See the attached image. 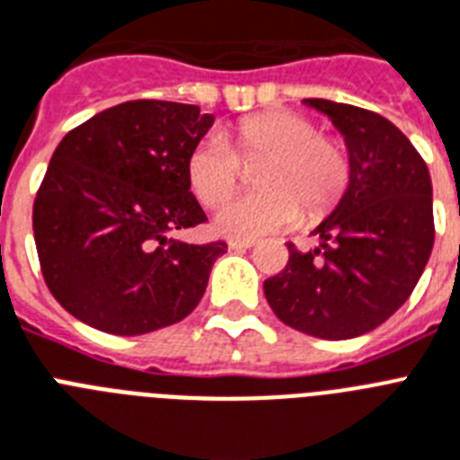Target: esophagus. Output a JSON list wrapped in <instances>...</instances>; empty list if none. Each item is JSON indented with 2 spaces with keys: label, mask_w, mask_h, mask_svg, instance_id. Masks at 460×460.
Instances as JSON below:
<instances>
[{
  "label": "esophagus",
  "mask_w": 460,
  "mask_h": 460,
  "mask_svg": "<svg viewBox=\"0 0 460 460\" xmlns=\"http://www.w3.org/2000/svg\"><path fill=\"white\" fill-rule=\"evenodd\" d=\"M252 239H230V249H233V252H246V249H252Z\"/></svg>",
  "instance_id": "1"
}]
</instances>
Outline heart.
<instances>
[{
  "label": "heart",
  "mask_w": 460,
  "mask_h": 460,
  "mask_svg": "<svg viewBox=\"0 0 460 460\" xmlns=\"http://www.w3.org/2000/svg\"><path fill=\"white\" fill-rule=\"evenodd\" d=\"M239 159H265L256 171L258 192L223 204L216 230L233 239H256L301 221H320L350 185V155L322 136L314 121L289 110L246 117L233 134L204 136L185 157V178L204 207L233 195L242 181Z\"/></svg>",
  "instance_id": "obj_1"
}]
</instances>
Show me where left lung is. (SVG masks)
Here are the masks:
<instances>
[{
    "mask_svg": "<svg viewBox=\"0 0 460 460\" xmlns=\"http://www.w3.org/2000/svg\"><path fill=\"white\" fill-rule=\"evenodd\" d=\"M343 134L350 185L313 234V252L265 279L272 313L326 341L355 339L397 313L426 270L435 242L432 183L411 140L385 117L345 102L305 98Z\"/></svg>",
    "mask_w": 460,
    "mask_h": 460,
    "instance_id": "1",
    "label": "left lung"
}]
</instances>
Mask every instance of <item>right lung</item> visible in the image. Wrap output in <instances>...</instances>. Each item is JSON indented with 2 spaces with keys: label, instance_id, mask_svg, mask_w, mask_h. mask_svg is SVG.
Instances as JSON below:
<instances>
[{
  "label": "right lung",
  "instance_id": "right-lung-1",
  "mask_svg": "<svg viewBox=\"0 0 460 460\" xmlns=\"http://www.w3.org/2000/svg\"><path fill=\"white\" fill-rule=\"evenodd\" d=\"M214 124L197 105L127 101L60 140L32 208L41 275L79 322L115 336L176 324L202 301L226 242L169 233L207 221L185 178Z\"/></svg>",
  "mask_w": 460,
  "mask_h": 460
}]
</instances>
